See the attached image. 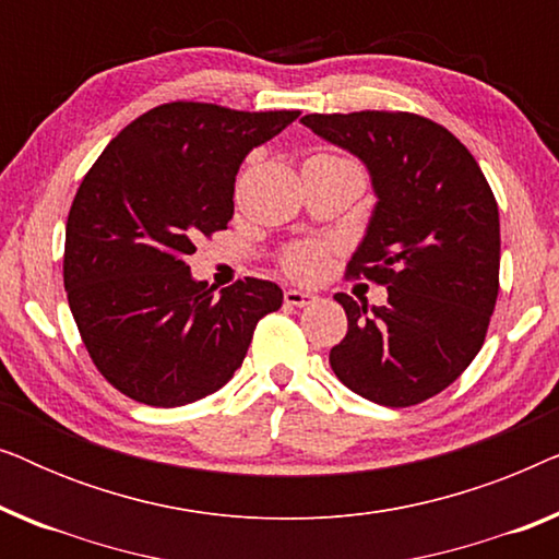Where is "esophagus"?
<instances>
[{
  "mask_svg": "<svg viewBox=\"0 0 559 559\" xmlns=\"http://www.w3.org/2000/svg\"><path fill=\"white\" fill-rule=\"evenodd\" d=\"M318 300V295L305 293V289H287L285 293V302L295 305V308H305V305H312Z\"/></svg>",
  "mask_w": 559,
  "mask_h": 559,
  "instance_id": "esophagus-1",
  "label": "esophagus"
}]
</instances>
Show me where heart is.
Instances as JSON below:
<instances>
[{
	"label": "heart",
	"mask_w": 559,
	"mask_h": 559,
	"mask_svg": "<svg viewBox=\"0 0 559 559\" xmlns=\"http://www.w3.org/2000/svg\"><path fill=\"white\" fill-rule=\"evenodd\" d=\"M328 264L323 243L318 241H300L293 243L285 254H282V266L287 274H293L297 280H316L323 274Z\"/></svg>",
	"instance_id": "obj_1"
}]
</instances>
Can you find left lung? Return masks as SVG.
I'll list each match as a JSON object with an SVG mask.
<instances>
[{"label": "left lung", "instance_id": "obj_1", "mask_svg": "<svg viewBox=\"0 0 559 559\" xmlns=\"http://www.w3.org/2000/svg\"><path fill=\"white\" fill-rule=\"evenodd\" d=\"M366 165L377 205L348 274L386 285V305L335 295L348 333L331 369L350 392L412 407L453 384L484 346L499 297V205L465 144L407 111L308 114Z\"/></svg>", "mask_w": 559, "mask_h": 559}]
</instances>
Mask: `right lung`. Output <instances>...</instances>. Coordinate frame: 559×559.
<instances>
[{
	"mask_svg": "<svg viewBox=\"0 0 559 559\" xmlns=\"http://www.w3.org/2000/svg\"><path fill=\"white\" fill-rule=\"evenodd\" d=\"M300 111L173 102L142 114L102 152L73 198L63 282L91 361L150 407L218 392L282 289L239 280L213 295L190 274L198 236L226 228L243 157Z\"/></svg>",
	"mask_w": 559,
	"mask_h": 559,
	"instance_id": "add662e5",
	"label": "right lung"
}]
</instances>
